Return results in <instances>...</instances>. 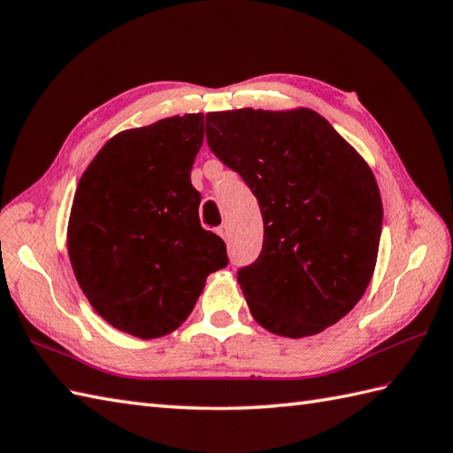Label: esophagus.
Returning a JSON list of instances; mask_svg holds the SVG:
<instances>
[{"mask_svg":"<svg viewBox=\"0 0 453 453\" xmlns=\"http://www.w3.org/2000/svg\"><path fill=\"white\" fill-rule=\"evenodd\" d=\"M218 235L224 237V239L227 241V237H229V227H227V224H222V226L218 227Z\"/></svg>","mask_w":453,"mask_h":453,"instance_id":"1","label":"esophagus"}]
</instances>
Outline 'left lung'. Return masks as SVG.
Wrapping results in <instances>:
<instances>
[{
	"instance_id": "obj_1",
	"label": "left lung",
	"mask_w": 453,
	"mask_h": 453,
	"mask_svg": "<svg viewBox=\"0 0 453 453\" xmlns=\"http://www.w3.org/2000/svg\"><path fill=\"white\" fill-rule=\"evenodd\" d=\"M206 141L257 196L265 241L237 272L250 314L283 338L342 320L369 288L382 198L369 164L317 111L206 113Z\"/></svg>"
}]
</instances>
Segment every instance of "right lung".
I'll return each instance as SVG.
<instances>
[{"label": "right lung", "instance_id": "obj_1", "mask_svg": "<svg viewBox=\"0 0 453 453\" xmlns=\"http://www.w3.org/2000/svg\"><path fill=\"white\" fill-rule=\"evenodd\" d=\"M204 115H173L115 134L82 173L67 250L88 303L113 328L152 340L173 332L227 266L224 241L198 219L191 185Z\"/></svg>", "mask_w": 453, "mask_h": 453}]
</instances>
